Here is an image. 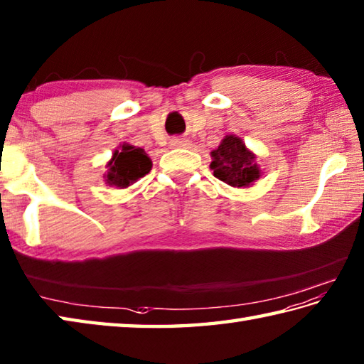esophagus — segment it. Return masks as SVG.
<instances>
[{
  "label": "esophagus",
  "mask_w": 364,
  "mask_h": 364,
  "mask_svg": "<svg viewBox=\"0 0 364 364\" xmlns=\"http://www.w3.org/2000/svg\"><path fill=\"white\" fill-rule=\"evenodd\" d=\"M169 146H171L173 149H185V147L190 146V143H188L187 139H183V138H174V139H171V143H169Z\"/></svg>",
  "instance_id": "esophagus-1"
}]
</instances>
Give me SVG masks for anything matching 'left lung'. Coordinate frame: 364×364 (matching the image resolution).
Instances as JSON below:
<instances>
[{
  "mask_svg": "<svg viewBox=\"0 0 364 364\" xmlns=\"http://www.w3.org/2000/svg\"><path fill=\"white\" fill-rule=\"evenodd\" d=\"M213 176L234 188H248L262 176L256 154L250 151L242 138L226 135L217 149L210 152Z\"/></svg>",
  "mask_w": 364,
  "mask_h": 364,
  "instance_id": "1",
  "label": "left lung"
}]
</instances>
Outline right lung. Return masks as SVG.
I'll return each mask as SVG.
<instances>
[{
    "label": "right lung",
    "mask_w": 364,
    "mask_h": 364,
    "mask_svg": "<svg viewBox=\"0 0 364 364\" xmlns=\"http://www.w3.org/2000/svg\"><path fill=\"white\" fill-rule=\"evenodd\" d=\"M103 181L108 187L129 188L139 177H144L152 169V160L144 149L129 143L117 146L107 163Z\"/></svg>",
    "instance_id": "right-lung-1"
}]
</instances>
